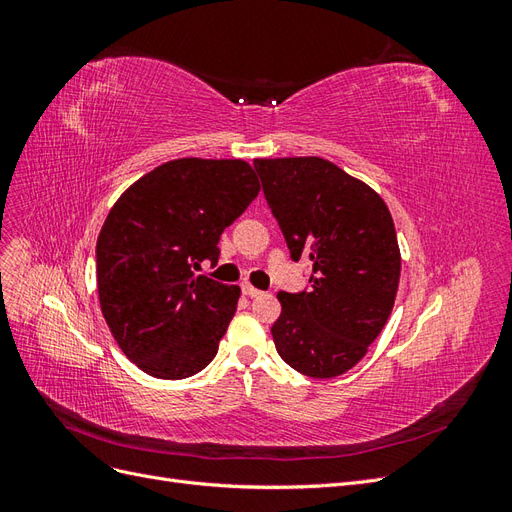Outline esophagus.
Instances as JSON below:
<instances>
[{"label": "esophagus", "mask_w": 512, "mask_h": 512, "mask_svg": "<svg viewBox=\"0 0 512 512\" xmlns=\"http://www.w3.org/2000/svg\"><path fill=\"white\" fill-rule=\"evenodd\" d=\"M241 290L245 297H258V294H262L258 288H254L252 284H241Z\"/></svg>", "instance_id": "34e87169"}]
</instances>
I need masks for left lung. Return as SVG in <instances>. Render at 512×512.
Wrapping results in <instances>:
<instances>
[{"mask_svg": "<svg viewBox=\"0 0 512 512\" xmlns=\"http://www.w3.org/2000/svg\"><path fill=\"white\" fill-rule=\"evenodd\" d=\"M254 168L290 258L312 262L309 290L277 294V354L303 376H342L367 354L395 303L401 256L391 211L329 160H254Z\"/></svg>", "mask_w": 512, "mask_h": 512, "instance_id": "left-lung-1", "label": "left lung"}]
</instances>
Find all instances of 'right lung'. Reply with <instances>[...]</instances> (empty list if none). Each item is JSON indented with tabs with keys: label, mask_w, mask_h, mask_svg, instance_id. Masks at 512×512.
<instances>
[{
	"label": "right lung",
	"mask_w": 512,
	"mask_h": 512,
	"mask_svg": "<svg viewBox=\"0 0 512 512\" xmlns=\"http://www.w3.org/2000/svg\"><path fill=\"white\" fill-rule=\"evenodd\" d=\"M243 160H170L108 211L96 243L102 316L145 374L183 380L205 369L237 312L239 286L196 275L220 258V237L258 196Z\"/></svg>",
	"instance_id": "obj_1"
}]
</instances>
